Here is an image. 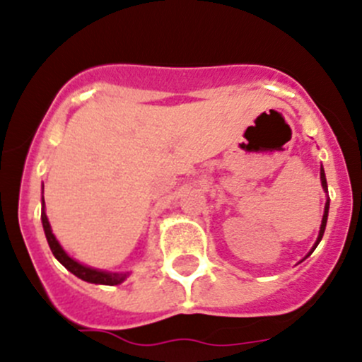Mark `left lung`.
Returning <instances> with one entry per match:
<instances>
[{
	"instance_id": "8db88e82",
	"label": "left lung",
	"mask_w": 362,
	"mask_h": 362,
	"mask_svg": "<svg viewBox=\"0 0 362 362\" xmlns=\"http://www.w3.org/2000/svg\"><path fill=\"white\" fill-rule=\"evenodd\" d=\"M320 181H322V188H324L325 192H327V181H325V173H324V169H322V167H320ZM327 214H329V199H327V202H325V209H324V216H322L320 232H318V238H317V243H315L313 250L317 248V245H318V243H320L322 235H324V230H325V223H327ZM313 250H311L310 253H313Z\"/></svg>"
}]
</instances>
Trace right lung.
<instances>
[{
    "instance_id": "right-lung-1",
    "label": "right lung",
    "mask_w": 362,
    "mask_h": 362,
    "mask_svg": "<svg viewBox=\"0 0 362 362\" xmlns=\"http://www.w3.org/2000/svg\"><path fill=\"white\" fill-rule=\"evenodd\" d=\"M42 225H44L45 238H47L49 246H51V252L56 259L70 271L71 274H75L81 280L88 281V284H98V285H119L121 281L127 280L128 273H109V271H100L93 269V267L84 266V264H78L77 260H74L71 257H68V253L61 248V245L56 239V235L52 234L51 223L47 220V214H45V202L44 197H42Z\"/></svg>"
}]
</instances>
